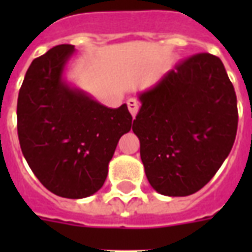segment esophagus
<instances>
[{
    "label": "esophagus",
    "mask_w": 252,
    "mask_h": 252,
    "mask_svg": "<svg viewBox=\"0 0 252 252\" xmlns=\"http://www.w3.org/2000/svg\"><path fill=\"white\" fill-rule=\"evenodd\" d=\"M126 104H128V110H129L130 115H132V116H133V118H134V116L137 115L138 102H137V100H136V99L130 98V99H128V102H126Z\"/></svg>",
    "instance_id": "obj_1"
}]
</instances>
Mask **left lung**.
I'll return each mask as SVG.
<instances>
[{"instance_id": "1", "label": "left lung", "mask_w": 252, "mask_h": 252, "mask_svg": "<svg viewBox=\"0 0 252 252\" xmlns=\"http://www.w3.org/2000/svg\"><path fill=\"white\" fill-rule=\"evenodd\" d=\"M132 130L150 186L188 196L215 176L234 144L238 110L222 61L199 53L138 94Z\"/></svg>"}]
</instances>
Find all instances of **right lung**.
<instances>
[{
    "label": "right lung",
    "instance_id": "add662e5",
    "mask_svg": "<svg viewBox=\"0 0 252 252\" xmlns=\"http://www.w3.org/2000/svg\"><path fill=\"white\" fill-rule=\"evenodd\" d=\"M74 52V45L60 44L31 63L18 95V137L30 168L47 189L84 199L104 184L132 115L126 104L103 106L65 80Z\"/></svg>",
    "mask_w": 252,
    "mask_h": 252
}]
</instances>
